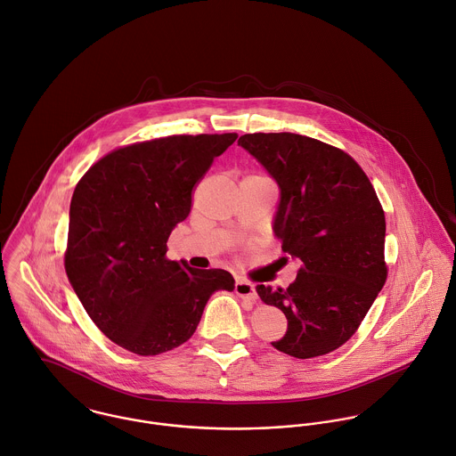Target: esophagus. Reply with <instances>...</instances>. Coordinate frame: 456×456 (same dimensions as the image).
<instances>
[{
  "mask_svg": "<svg viewBox=\"0 0 456 456\" xmlns=\"http://www.w3.org/2000/svg\"><path fill=\"white\" fill-rule=\"evenodd\" d=\"M234 292L240 296V297H245L248 301H256L257 299V290H256V285L247 281V280H238L236 281V287H234Z\"/></svg>",
  "mask_w": 456,
  "mask_h": 456,
  "instance_id": "esophagus-1",
  "label": "esophagus"
}]
</instances>
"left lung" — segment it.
Returning a JSON list of instances; mask_svg holds the SVG:
<instances>
[{
    "mask_svg": "<svg viewBox=\"0 0 456 456\" xmlns=\"http://www.w3.org/2000/svg\"><path fill=\"white\" fill-rule=\"evenodd\" d=\"M238 144L278 184L274 236L303 265L287 289L257 285L287 317L272 346L299 360L328 354L354 335L386 281L382 206L363 169L317 139L245 134Z\"/></svg>",
    "mask_w": 456,
    "mask_h": 456,
    "instance_id": "1",
    "label": "left lung"
}]
</instances>
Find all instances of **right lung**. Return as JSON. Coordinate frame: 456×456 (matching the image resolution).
Returning a JSON list of instances; mask_svg holds the SVG:
<instances>
[{
    "label": "right lung",
    "mask_w": 456,
    "mask_h": 456,
    "mask_svg": "<svg viewBox=\"0 0 456 456\" xmlns=\"http://www.w3.org/2000/svg\"><path fill=\"white\" fill-rule=\"evenodd\" d=\"M238 134L171 135L119 148L77 183L65 270L98 330L119 347L155 356L184 344L225 270L166 259L191 208V190Z\"/></svg>",
    "instance_id": "1"
}]
</instances>
